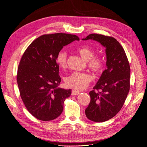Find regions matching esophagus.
Listing matches in <instances>:
<instances>
[{
	"instance_id": "obj_1",
	"label": "esophagus",
	"mask_w": 147,
	"mask_h": 147,
	"mask_svg": "<svg viewBox=\"0 0 147 147\" xmlns=\"http://www.w3.org/2000/svg\"><path fill=\"white\" fill-rule=\"evenodd\" d=\"M79 94H80V92L79 91H77L76 90H72V92H71L72 95H78Z\"/></svg>"
}]
</instances>
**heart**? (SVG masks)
Returning a JSON list of instances; mask_svg holds the SVG:
<instances>
[{
    "instance_id": "1",
    "label": "heart",
    "mask_w": 147,
    "mask_h": 147,
    "mask_svg": "<svg viewBox=\"0 0 147 147\" xmlns=\"http://www.w3.org/2000/svg\"><path fill=\"white\" fill-rule=\"evenodd\" d=\"M77 51L84 60L88 61L89 68L94 73H101L104 68L102 59L94 57L95 51L88 46H82ZM57 62L58 65L65 68L67 66V53L65 51H59L57 55ZM92 81V76L87 73L74 72L67 76L65 79L66 85L69 88L76 90H83L86 89L89 83Z\"/></svg>"
}]
</instances>
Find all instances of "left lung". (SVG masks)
I'll return each instance as SVG.
<instances>
[{
	"instance_id": "obj_1",
	"label": "left lung",
	"mask_w": 147,
	"mask_h": 147,
	"mask_svg": "<svg viewBox=\"0 0 147 147\" xmlns=\"http://www.w3.org/2000/svg\"><path fill=\"white\" fill-rule=\"evenodd\" d=\"M89 39L105 47L107 68L89 92L90 101L85 114L91 121L104 122L114 117L125 102L130 89V68L125 50L115 38L94 33L82 40Z\"/></svg>"
}]
</instances>
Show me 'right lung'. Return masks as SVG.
Masks as SVG:
<instances>
[{"instance_id": "1", "label": "right lung", "mask_w": 147, "mask_h": 147, "mask_svg": "<svg viewBox=\"0 0 147 147\" xmlns=\"http://www.w3.org/2000/svg\"><path fill=\"white\" fill-rule=\"evenodd\" d=\"M79 38L55 33L37 38L27 48L18 68L17 80L20 96L27 110L42 121L55 119L63 111L71 89L58 88L61 81L57 55L64 46Z\"/></svg>"}]
</instances>
